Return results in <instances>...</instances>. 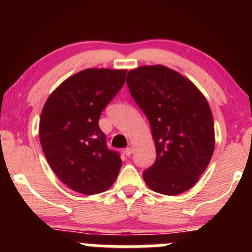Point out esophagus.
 <instances>
[{
	"label": "esophagus",
	"mask_w": 252,
	"mask_h": 252,
	"mask_svg": "<svg viewBox=\"0 0 252 252\" xmlns=\"http://www.w3.org/2000/svg\"><path fill=\"white\" fill-rule=\"evenodd\" d=\"M132 152H134V147H128V148H126V150H124V153H126V156H130L132 154Z\"/></svg>",
	"instance_id": "obj_1"
}]
</instances>
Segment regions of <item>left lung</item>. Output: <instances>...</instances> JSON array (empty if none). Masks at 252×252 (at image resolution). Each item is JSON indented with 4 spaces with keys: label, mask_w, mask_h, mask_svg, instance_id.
Here are the masks:
<instances>
[{
    "label": "left lung",
    "mask_w": 252,
    "mask_h": 252,
    "mask_svg": "<svg viewBox=\"0 0 252 252\" xmlns=\"http://www.w3.org/2000/svg\"><path fill=\"white\" fill-rule=\"evenodd\" d=\"M126 84L148 117L156 160L143 172L154 192L176 195L192 189L215 152V124L200 90L163 65L140 66L128 72Z\"/></svg>",
    "instance_id": "8db88e82"
}]
</instances>
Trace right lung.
<instances>
[{
    "label": "right lung",
    "instance_id": "obj_1",
    "mask_svg": "<svg viewBox=\"0 0 252 252\" xmlns=\"http://www.w3.org/2000/svg\"><path fill=\"white\" fill-rule=\"evenodd\" d=\"M126 74V70L86 68L63 80L43 105L42 152L58 178L76 192L97 194L116 180L122 160L108 149L98 121L122 89Z\"/></svg>",
    "mask_w": 252,
    "mask_h": 252
}]
</instances>
